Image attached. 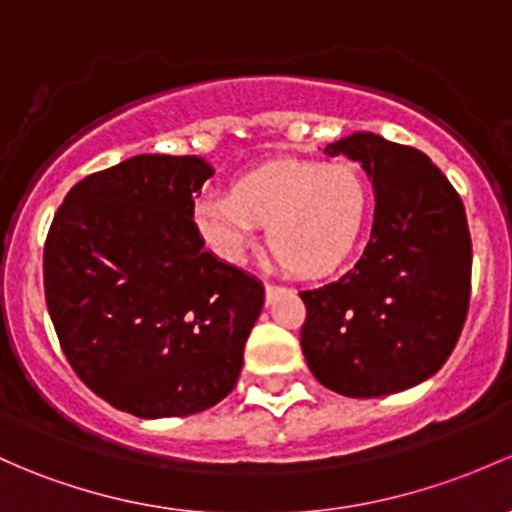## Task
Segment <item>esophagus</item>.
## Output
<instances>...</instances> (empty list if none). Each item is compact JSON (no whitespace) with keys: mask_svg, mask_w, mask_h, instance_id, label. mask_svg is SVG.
Here are the masks:
<instances>
[{"mask_svg":"<svg viewBox=\"0 0 512 512\" xmlns=\"http://www.w3.org/2000/svg\"><path fill=\"white\" fill-rule=\"evenodd\" d=\"M265 292H267V304H272V301L277 299V294L284 292V287H279V284H265Z\"/></svg>","mask_w":512,"mask_h":512,"instance_id":"1","label":"esophagus"}]
</instances>
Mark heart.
Segmentation results:
<instances>
[{
  "mask_svg": "<svg viewBox=\"0 0 512 512\" xmlns=\"http://www.w3.org/2000/svg\"><path fill=\"white\" fill-rule=\"evenodd\" d=\"M368 215V188L351 164L274 159L235 179L233 191H206L196 223L218 257L240 262L265 225L272 255L289 272L336 270L355 247Z\"/></svg>",
  "mask_w": 512,
  "mask_h": 512,
  "instance_id": "obj_1",
  "label": "heart"
}]
</instances>
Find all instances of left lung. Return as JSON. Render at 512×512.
<instances>
[{
    "instance_id": "1",
    "label": "left lung",
    "mask_w": 512,
    "mask_h": 512,
    "mask_svg": "<svg viewBox=\"0 0 512 512\" xmlns=\"http://www.w3.org/2000/svg\"><path fill=\"white\" fill-rule=\"evenodd\" d=\"M324 152L363 166L375 218L351 270L299 292L301 351L338 395L402 392L437 373L464 328L473 257L464 203L427 154L380 134H346Z\"/></svg>"
}]
</instances>
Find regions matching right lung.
<instances>
[{"mask_svg": "<svg viewBox=\"0 0 512 512\" xmlns=\"http://www.w3.org/2000/svg\"><path fill=\"white\" fill-rule=\"evenodd\" d=\"M203 157L137 154L85 176L58 208L43 289L63 353L95 395L142 419L218 405L265 304L252 274L203 250Z\"/></svg>", "mask_w": 512, "mask_h": 512, "instance_id": "1", "label": "right lung"}]
</instances>
